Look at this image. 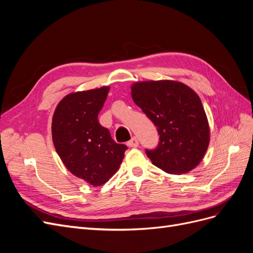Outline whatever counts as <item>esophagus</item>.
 <instances>
[{"label":"esophagus","instance_id":"1","mask_svg":"<svg viewBox=\"0 0 253 253\" xmlns=\"http://www.w3.org/2000/svg\"><path fill=\"white\" fill-rule=\"evenodd\" d=\"M127 147H129V148H137L138 147V139L136 138V137H133V138L129 140V141H127Z\"/></svg>","mask_w":253,"mask_h":253}]
</instances>
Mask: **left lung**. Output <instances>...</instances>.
Here are the masks:
<instances>
[{
  "instance_id": "obj_1",
  "label": "left lung",
  "mask_w": 253,
  "mask_h": 253,
  "mask_svg": "<svg viewBox=\"0 0 253 253\" xmlns=\"http://www.w3.org/2000/svg\"><path fill=\"white\" fill-rule=\"evenodd\" d=\"M131 89L133 101L158 131L157 148L145 150L152 164L170 174L193 170L210 141L201 98L186 84L173 80L136 82Z\"/></svg>"
}]
</instances>
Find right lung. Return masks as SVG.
<instances>
[{
    "label": "right lung",
    "mask_w": 253,
    "mask_h": 253,
    "mask_svg": "<svg viewBox=\"0 0 253 253\" xmlns=\"http://www.w3.org/2000/svg\"><path fill=\"white\" fill-rule=\"evenodd\" d=\"M109 86L76 91L59 102L52 116V142L62 163L75 176L102 186L119 169L126 145L116 143L98 121Z\"/></svg>",
    "instance_id": "obj_1"
}]
</instances>
